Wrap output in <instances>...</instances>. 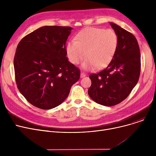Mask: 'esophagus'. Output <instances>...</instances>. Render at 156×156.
I'll return each instance as SVG.
<instances>
[{"mask_svg":"<svg viewBox=\"0 0 156 156\" xmlns=\"http://www.w3.org/2000/svg\"><path fill=\"white\" fill-rule=\"evenodd\" d=\"M85 76H86L85 74L84 73H83V72H81V74H80V77H81V78H84V77H85Z\"/></svg>","mask_w":156,"mask_h":156,"instance_id":"34e87169","label":"esophagus"}]
</instances>
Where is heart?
<instances>
[{
    "instance_id": "heart-1",
    "label": "heart",
    "mask_w": 156,
    "mask_h": 156,
    "mask_svg": "<svg viewBox=\"0 0 156 156\" xmlns=\"http://www.w3.org/2000/svg\"><path fill=\"white\" fill-rule=\"evenodd\" d=\"M75 40L67 43L66 52L74 64L87 57L81 64L84 70L107 66L115 55L118 45L117 34L112 29L88 28L80 31Z\"/></svg>"
}]
</instances>
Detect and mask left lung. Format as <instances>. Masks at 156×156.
<instances>
[{"instance_id": "8db88e82", "label": "left lung", "mask_w": 156, "mask_h": 156, "mask_svg": "<svg viewBox=\"0 0 156 156\" xmlns=\"http://www.w3.org/2000/svg\"><path fill=\"white\" fill-rule=\"evenodd\" d=\"M118 38V48L108 67L89 76L88 94L95 102L115 105L124 101L136 85L140 73V52L135 37L118 24L109 22Z\"/></svg>"}]
</instances>
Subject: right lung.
<instances>
[{"label":"right lung","instance_id":"obj_1","mask_svg":"<svg viewBox=\"0 0 156 156\" xmlns=\"http://www.w3.org/2000/svg\"><path fill=\"white\" fill-rule=\"evenodd\" d=\"M73 28L44 26L24 37L14 59L17 87L33 105L51 109L62 103L80 71L66 56V42Z\"/></svg>","mask_w":156,"mask_h":156}]
</instances>
